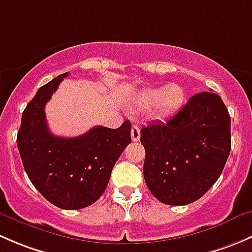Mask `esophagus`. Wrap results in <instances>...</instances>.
<instances>
[{
	"label": "esophagus",
	"mask_w": 252,
	"mask_h": 252,
	"mask_svg": "<svg viewBox=\"0 0 252 252\" xmlns=\"http://www.w3.org/2000/svg\"><path fill=\"white\" fill-rule=\"evenodd\" d=\"M130 135H131V140H133V141H139V139H140V129H139L138 126H131Z\"/></svg>",
	"instance_id": "1"
}]
</instances>
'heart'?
Segmentation results:
<instances>
[{
    "label": "heart",
    "mask_w": 252,
    "mask_h": 252,
    "mask_svg": "<svg viewBox=\"0 0 252 252\" xmlns=\"http://www.w3.org/2000/svg\"><path fill=\"white\" fill-rule=\"evenodd\" d=\"M184 100V90L175 84H171L166 89H147L140 95V103L144 107L158 106L163 114H171L179 110Z\"/></svg>",
    "instance_id": "1"
}]
</instances>
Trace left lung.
Instances as JSON below:
<instances>
[{
    "instance_id": "1",
    "label": "left lung",
    "mask_w": 252,
    "mask_h": 252,
    "mask_svg": "<svg viewBox=\"0 0 252 252\" xmlns=\"http://www.w3.org/2000/svg\"><path fill=\"white\" fill-rule=\"evenodd\" d=\"M144 178L151 194L171 206L191 204L220 178L230 152V117L212 91L191 96L166 122L141 129Z\"/></svg>"
}]
</instances>
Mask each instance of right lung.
<instances>
[{
  "instance_id": "1",
  "label": "right lung",
  "mask_w": 252,
  "mask_h": 252,
  "mask_svg": "<svg viewBox=\"0 0 252 252\" xmlns=\"http://www.w3.org/2000/svg\"><path fill=\"white\" fill-rule=\"evenodd\" d=\"M68 72L37 90L25 107L17 136L20 158L30 182L51 204L80 210L100 199L117 159L130 144L131 124L94 126L84 135L61 138L47 126L45 105Z\"/></svg>"
}]
</instances>
